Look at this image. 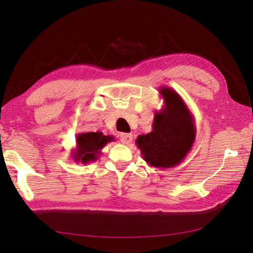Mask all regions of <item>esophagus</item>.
<instances>
[{
	"instance_id": "obj_1",
	"label": "esophagus",
	"mask_w": 253,
	"mask_h": 253,
	"mask_svg": "<svg viewBox=\"0 0 253 253\" xmlns=\"http://www.w3.org/2000/svg\"><path fill=\"white\" fill-rule=\"evenodd\" d=\"M121 142L123 144H129L132 142V134L131 133H122L120 135Z\"/></svg>"
}]
</instances>
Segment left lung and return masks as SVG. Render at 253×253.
Returning <instances> with one entry per match:
<instances>
[{
	"instance_id": "obj_1",
	"label": "left lung",
	"mask_w": 253,
	"mask_h": 253,
	"mask_svg": "<svg viewBox=\"0 0 253 253\" xmlns=\"http://www.w3.org/2000/svg\"><path fill=\"white\" fill-rule=\"evenodd\" d=\"M165 106L155 112L153 130L135 140L146 164L158 169L179 165L196 140V125L188 107L175 90L161 86Z\"/></svg>"
}]
</instances>
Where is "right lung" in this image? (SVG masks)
<instances>
[{"label":"right lung","instance_id":"1","mask_svg":"<svg viewBox=\"0 0 253 253\" xmlns=\"http://www.w3.org/2000/svg\"><path fill=\"white\" fill-rule=\"evenodd\" d=\"M112 135H103L102 132H82L76 137V147L71 152L75 163L87 165L98 159L101 150L109 142H112Z\"/></svg>","mask_w":253,"mask_h":253}]
</instances>
